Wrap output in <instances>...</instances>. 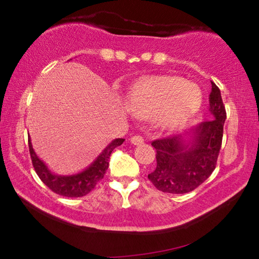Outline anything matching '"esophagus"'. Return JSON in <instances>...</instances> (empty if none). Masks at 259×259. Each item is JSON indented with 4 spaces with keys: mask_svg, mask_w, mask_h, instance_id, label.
Returning a JSON list of instances; mask_svg holds the SVG:
<instances>
[{
    "mask_svg": "<svg viewBox=\"0 0 259 259\" xmlns=\"http://www.w3.org/2000/svg\"><path fill=\"white\" fill-rule=\"evenodd\" d=\"M131 143L133 145H140L144 143V138L141 136H133L131 137Z\"/></svg>",
    "mask_w": 259,
    "mask_h": 259,
    "instance_id": "obj_1",
    "label": "esophagus"
}]
</instances>
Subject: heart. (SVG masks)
Instances as JSON below:
<instances>
[{
  "label": "heart",
  "instance_id": "obj_1",
  "mask_svg": "<svg viewBox=\"0 0 259 259\" xmlns=\"http://www.w3.org/2000/svg\"><path fill=\"white\" fill-rule=\"evenodd\" d=\"M201 105V92L196 84L179 76L155 75L134 84L127 98L130 111L138 118L153 119L164 130L183 126Z\"/></svg>",
  "mask_w": 259,
  "mask_h": 259
}]
</instances>
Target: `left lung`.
Here are the masks:
<instances>
[{
	"mask_svg": "<svg viewBox=\"0 0 259 259\" xmlns=\"http://www.w3.org/2000/svg\"><path fill=\"white\" fill-rule=\"evenodd\" d=\"M211 84L208 98L211 119L199 123L185 136L152 141V146L157 151V167L148 175V179L161 192H191L214 171L222 147L226 112L221 91L214 82Z\"/></svg>",
	"mask_w": 259,
	"mask_h": 259,
	"instance_id": "8db88e82",
	"label": "left lung"
}]
</instances>
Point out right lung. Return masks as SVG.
I'll use <instances>...</instances> for the list:
<instances>
[{
  "label": "right lung",
  "instance_id": "obj_1",
  "mask_svg": "<svg viewBox=\"0 0 259 259\" xmlns=\"http://www.w3.org/2000/svg\"><path fill=\"white\" fill-rule=\"evenodd\" d=\"M123 140L125 139H121V138L113 140L101 152V154L95 159L90 167H87L82 172L72 176H58L52 173L47 166L45 165V162L34 152L30 143V138H28V145H29V153L34 169L37 173L38 178L42 180V183L56 194L68 198H76L83 197L90 193L94 189L95 185L104 178L105 173L108 168V161L111 153L115 147L120 146L123 143Z\"/></svg>",
  "mask_w": 259,
  "mask_h": 259
}]
</instances>
